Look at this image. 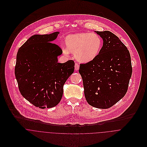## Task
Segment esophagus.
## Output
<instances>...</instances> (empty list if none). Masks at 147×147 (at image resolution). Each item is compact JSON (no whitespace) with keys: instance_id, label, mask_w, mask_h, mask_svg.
Returning <instances> with one entry per match:
<instances>
[{"instance_id":"obj_1","label":"esophagus","mask_w":147,"mask_h":147,"mask_svg":"<svg viewBox=\"0 0 147 147\" xmlns=\"http://www.w3.org/2000/svg\"><path fill=\"white\" fill-rule=\"evenodd\" d=\"M79 67H80V65H79V64L78 63H75V70H76V71L79 70Z\"/></svg>"}]
</instances>
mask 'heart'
<instances>
[{"instance_id": "heart-1", "label": "heart", "mask_w": 147, "mask_h": 147, "mask_svg": "<svg viewBox=\"0 0 147 147\" xmlns=\"http://www.w3.org/2000/svg\"><path fill=\"white\" fill-rule=\"evenodd\" d=\"M102 41L100 36L88 32L68 35L65 38L67 47H62L63 54L74 53L77 61L86 63L93 60L101 49Z\"/></svg>"}]
</instances>
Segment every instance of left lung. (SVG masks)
<instances>
[{"label":"left lung","instance_id":"left-lung-1","mask_svg":"<svg viewBox=\"0 0 147 147\" xmlns=\"http://www.w3.org/2000/svg\"><path fill=\"white\" fill-rule=\"evenodd\" d=\"M103 46L92 61L80 64V74L88 103L98 109H108L126 94L132 68L126 46L110 31H95Z\"/></svg>","mask_w":147,"mask_h":147}]
</instances>
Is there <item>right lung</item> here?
Returning <instances> with one entry per match:
<instances>
[{
  "label": "right lung",
  "mask_w": 147,
  "mask_h": 147,
  "mask_svg": "<svg viewBox=\"0 0 147 147\" xmlns=\"http://www.w3.org/2000/svg\"><path fill=\"white\" fill-rule=\"evenodd\" d=\"M59 33L32 36L17 54L15 74L19 90L26 100L40 109L59 103L63 85L75 69L72 60L58 63L62 50L51 42Z\"/></svg>",
  "instance_id": "obj_1"
}]
</instances>
